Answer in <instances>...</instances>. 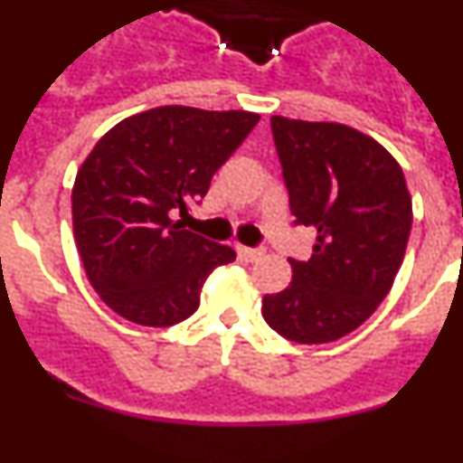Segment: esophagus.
Instances as JSON below:
<instances>
[{
    "label": "esophagus",
    "mask_w": 463,
    "mask_h": 463,
    "mask_svg": "<svg viewBox=\"0 0 463 463\" xmlns=\"http://www.w3.org/2000/svg\"><path fill=\"white\" fill-rule=\"evenodd\" d=\"M239 255L245 257L248 261H257L267 255V250L264 248H245V245H239Z\"/></svg>",
    "instance_id": "obj_1"
}]
</instances>
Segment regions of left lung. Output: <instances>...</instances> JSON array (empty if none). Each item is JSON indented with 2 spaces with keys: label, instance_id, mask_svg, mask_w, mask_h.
I'll list each match as a JSON object with an SVG mask.
<instances>
[{
  "label": "left lung",
  "instance_id": "1",
  "mask_svg": "<svg viewBox=\"0 0 463 463\" xmlns=\"http://www.w3.org/2000/svg\"><path fill=\"white\" fill-rule=\"evenodd\" d=\"M271 132L294 224L315 241L310 260H289L292 282L264 297L261 315L288 341H336L369 320L399 273L412 224L406 178L353 127L273 116Z\"/></svg>",
  "mask_w": 463,
  "mask_h": 463
}]
</instances>
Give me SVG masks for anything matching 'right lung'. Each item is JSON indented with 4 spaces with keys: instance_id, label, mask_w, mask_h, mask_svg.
I'll use <instances>...</instances> for the list:
<instances>
[{
    "instance_id": "1",
    "label": "right lung",
    "mask_w": 463,
    "mask_h": 463,
    "mask_svg": "<svg viewBox=\"0 0 463 463\" xmlns=\"http://www.w3.org/2000/svg\"><path fill=\"white\" fill-rule=\"evenodd\" d=\"M260 122L248 110L159 106L118 122L76 174L73 236L92 288L143 326H171L199 308L229 245L183 229L174 213L202 202L215 171Z\"/></svg>"
}]
</instances>
